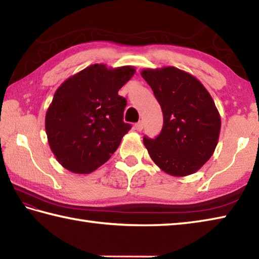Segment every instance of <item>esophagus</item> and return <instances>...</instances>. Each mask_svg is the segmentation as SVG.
Returning a JSON list of instances; mask_svg holds the SVG:
<instances>
[{"mask_svg": "<svg viewBox=\"0 0 259 259\" xmlns=\"http://www.w3.org/2000/svg\"><path fill=\"white\" fill-rule=\"evenodd\" d=\"M136 129L137 130H138V131H141V130H143L144 129V122H143V121H139V122L138 123H136Z\"/></svg>", "mask_w": 259, "mask_h": 259, "instance_id": "1", "label": "esophagus"}]
</instances>
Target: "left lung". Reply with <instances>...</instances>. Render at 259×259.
Returning <instances> with one entry per match:
<instances>
[{
	"mask_svg": "<svg viewBox=\"0 0 259 259\" xmlns=\"http://www.w3.org/2000/svg\"><path fill=\"white\" fill-rule=\"evenodd\" d=\"M141 76L160 104L164 124L155 139L144 137L150 158L171 176L195 173L213 155L221 119L213 99L193 75L173 66L147 68Z\"/></svg>",
	"mask_w": 259,
	"mask_h": 259,
	"instance_id": "8db88e82",
	"label": "left lung"
}]
</instances>
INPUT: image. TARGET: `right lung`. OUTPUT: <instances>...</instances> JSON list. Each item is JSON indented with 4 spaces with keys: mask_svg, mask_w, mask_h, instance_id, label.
I'll list each match as a JSON object with an SVG mask.
<instances>
[{
    "mask_svg": "<svg viewBox=\"0 0 259 259\" xmlns=\"http://www.w3.org/2000/svg\"><path fill=\"white\" fill-rule=\"evenodd\" d=\"M135 72L133 66L108 68L94 64L56 91L45 126L50 149L66 169L89 174L118 149L131 129L123 122L126 100L118 92Z\"/></svg>",
    "mask_w": 259,
    "mask_h": 259,
    "instance_id": "right-lung-1",
    "label": "right lung"
}]
</instances>
